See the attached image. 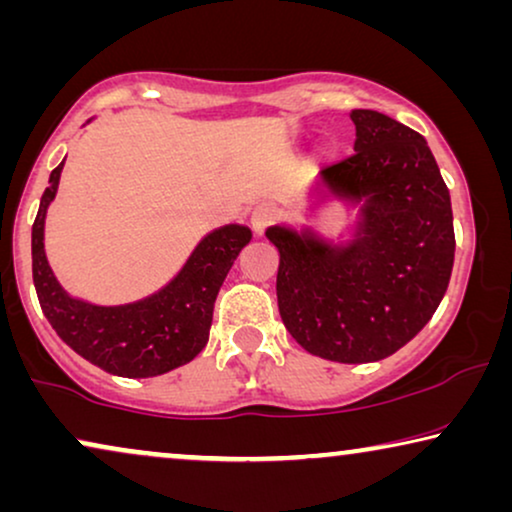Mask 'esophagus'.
<instances>
[{"instance_id": "esophagus-1", "label": "esophagus", "mask_w": 512, "mask_h": 512, "mask_svg": "<svg viewBox=\"0 0 512 512\" xmlns=\"http://www.w3.org/2000/svg\"><path fill=\"white\" fill-rule=\"evenodd\" d=\"M275 219H277V207L272 205V202H261V205H256L254 212H251V228H254L256 233H263V230L268 228Z\"/></svg>"}]
</instances>
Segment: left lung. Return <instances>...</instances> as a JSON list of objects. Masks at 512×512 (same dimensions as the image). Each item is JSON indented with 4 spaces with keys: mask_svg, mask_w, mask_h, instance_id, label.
<instances>
[{
    "mask_svg": "<svg viewBox=\"0 0 512 512\" xmlns=\"http://www.w3.org/2000/svg\"><path fill=\"white\" fill-rule=\"evenodd\" d=\"M354 156L328 165L319 184L359 202L347 247L272 226L279 251L277 303L296 342L321 359H387L429 324L450 284V191L426 139L373 109H354Z\"/></svg>",
    "mask_w": 512,
    "mask_h": 512,
    "instance_id": "obj_1",
    "label": "left lung"
}]
</instances>
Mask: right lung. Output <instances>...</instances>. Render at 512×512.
<instances>
[{
    "mask_svg": "<svg viewBox=\"0 0 512 512\" xmlns=\"http://www.w3.org/2000/svg\"><path fill=\"white\" fill-rule=\"evenodd\" d=\"M62 165L51 172L32 226L34 289L55 333L93 366L121 377L163 375L195 359L209 340L223 279L249 244L251 230L223 226L209 233L179 275L149 298L118 307L83 303L62 291L44 254L46 209L58 191Z\"/></svg>",
    "mask_w": 512,
    "mask_h": 512,
    "instance_id": "right-lung-1",
    "label": "right lung"
}]
</instances>
